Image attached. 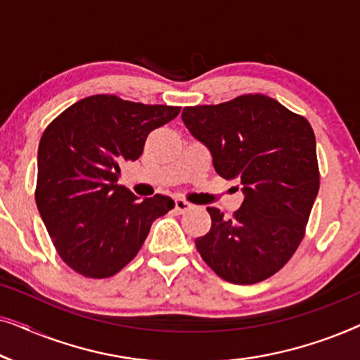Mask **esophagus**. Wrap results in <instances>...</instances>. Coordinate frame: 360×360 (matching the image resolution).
I'll list each match as a JSON object with an SVG mask.
<instances>
[{
  "label": "esophagus",
  "instance_id": "obj_1",
  "mask_svg": "<svg viewBox=\"0 0 360 360\" xmlns=\"http://www.w3.org/2000/svg\"><path fill=\"white\" fill-rule=\"evenodd\" d=\"M191 208H193V205L188 203V201L184 200V198H176L175 200V211L176 213H186V211H190Z\"/></svg>",
  "mask_w": 360,
  "mask_h": 360
}]
</instances>
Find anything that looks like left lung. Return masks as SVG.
<instances>
[{
  "label": "left lung",
  "mask_w": 360,
  "mask_h": 360,
  "mask_svg": "<svg viewBox=\"0 0 360 360\" xmlns=\"http://www.w3.org/2000/svg\"><path fill=\"white\" fill-rule=\"evenodd\" d=\"M181 120L211 150L218 175L245 195L231 219L208 208L211 229L195 239L201 259L231 283L272 277L297 252L319 190L311 124L260 93L186 106Z\"/></svg>",
  "instance_id": "left-lung-1"
}]
</instances>
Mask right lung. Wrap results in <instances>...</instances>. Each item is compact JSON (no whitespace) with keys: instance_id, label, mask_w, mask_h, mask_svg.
<instances>
[{"instance_id":"add662e5","label":"right lung","mask_w":360,"mask_h":360,"mask_svg":"<svg viewBox=\"0 0 360 360\" xmlns=\"http://www.w3.org/2000/svg\"><path fill=\"white\" fill-rule=\"evenodd\" d=\"M179 112V106L93 95L42 132L36 203L57 254L77 274L116 275L139 252L154 219L175 206L164 195L139 201L117 179L122 162L139 159L147 136Z\"/></svg>"}]
</instances>
